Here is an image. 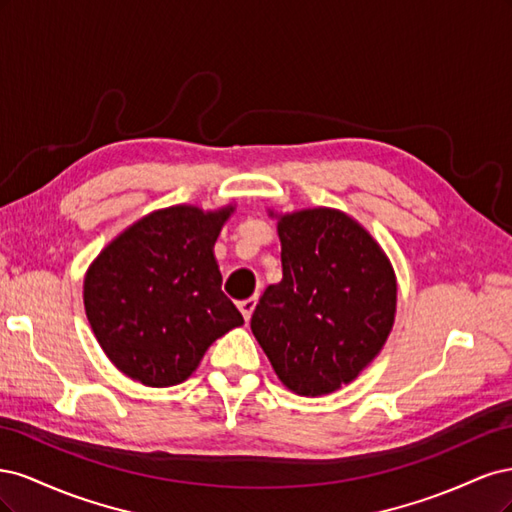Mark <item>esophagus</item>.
Returning a JSON list of instances; mask_svg holds the SVG:
<instances>
[{"label": "esophagus", "instance_id": "34e87169", "mask_svg": "<svg viewBox=\"0 0 512 512\" xmlns=\"http://www.w3.org/2000/svg\"><path fill=\"white\" fill-rule=\"evenodd\" d=\"M256 303H258V297H250V299H245V301L239 303V309H241L245 322H250L254 309H256Z\"/></svg>", "mask_w": 512, "mask_h": 512}]
</instances>
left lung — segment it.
I'll use <instances>...</instances> for the list:
<instances>
[{
    "label": "left lung",
    "mask_w": 512,
    "mask_h": 512,
    "mask_svg": "<svg viewBox=\"0 0 512 512\" xmlns=\"http://www.w3.org/2000/svg\"><path fill=\"white\" fill-rule=\"evenodd\" d=\"M280 284L262 294L252 333L290 391L316 397L352 382L395 320L397 284L380 245L346 213L284 215Z\"/></svg>",
    "instance_id": "1"
}]
</instances>
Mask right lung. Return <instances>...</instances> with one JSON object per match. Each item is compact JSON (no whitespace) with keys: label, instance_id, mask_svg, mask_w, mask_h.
I'll return each mask as SVG.
<instances>
[{"label":"right lung","instance_id":"add662e5","mask_svg":"<svg viewBox=\"0 0 512 512\" xmlns=\"http://www.w3.org/2000/svg\"><path fill=\"white\" fill-rule=\"evenodd\" d=\"M232 207H168L106 245L85 277V312L117 369L175 386L243 316L222 292L213 243Z\"/></svg>","mask_w":512,"mask_h":512}]
</instances>
